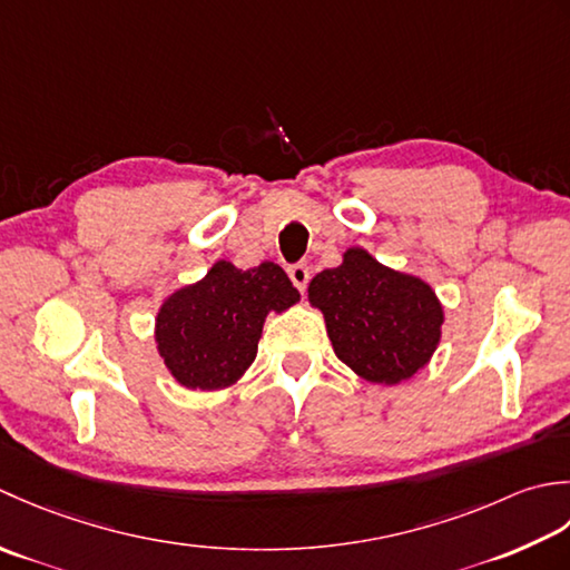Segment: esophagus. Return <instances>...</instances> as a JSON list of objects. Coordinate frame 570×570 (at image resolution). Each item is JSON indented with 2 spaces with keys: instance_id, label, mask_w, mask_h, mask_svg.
Masks as SVG:
<instances>
[{
  "instance_id": "obj_1",
  "label": "esophagus",
  "mask_w": 570,
  "mask_h": 570,
  "mask_svg": "<svg viewBox=\"0 0 570 570\" xmlns=\"http://www.w3.org/2000/svg\"><path fill=\"white\" fill-rule=\"evenodd\" d=\"M287 275H289V281H293V285L299 289V293H305V287H307V283H309V268L305 263H297V265H293V268L287 271Z\"/></svg>"
}]
</instances>
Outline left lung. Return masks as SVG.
<instances>
[{
    "label": "left lung",
    "mask_w": 570,
    "mask_h": 570,
    "mask_svg": "<svg viewBox=\"0 0 570 570\" xmlns=\"http://www.w3.org/2000/svg\"><path fill=\"white\" fill-rule=\"evenodd\" d=\"M307 293L334 354L371 383L396 386L438 350L445 315L433 287L386 268L364 248H350L342 265L317 273Z\"/></svg>",
    "instance_id": "1"
}]
</instances>
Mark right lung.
<instances>
[{
  "mask_svg": "<svg viewBox=\"0 0 570 570\" xmlns=\"http://www.w3.org/2000/svg\"><path fill=\"white\" fill-rule=\"evenodd\" d=\"M299 299L281 265L240 271L218 261L199 283L171 293L157 312L155 342L169 374L199 391L228 389L258 354L263 322Z\"/></svg>",
  "mask_w": 570,
  "mask_h": 570,
  "instance_id": "right-lung-1",
  "label": "right lung"
}]
</instances>
